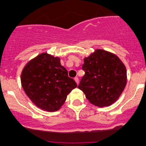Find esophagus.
Returning a JSON list of instances; mask_svg holds the SVG:
<instances>
[{"instance_id":"esophagus-1","label":"esophagus","mask_w":146,"mask_h":146,"mask_svg":"<svg viewBox=\"0 0 146 146\" xmlns=\"http://www.w3.org/2000/svg\"><path fill=\"white\" fill-rule=\"evenodd\" d=\"M74 80H75V81H76V82L77 83V84H79V79H78V77H76V78H74Z\"/></svg>"}]
</instances>
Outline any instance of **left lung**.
I'll use <instances>...</instances> for the list:
<instances>
[{
    "label": "left lung",
    "instance_id": "left-lung-1",
    "mask_svg": "<svg viewBox=\"0 0 146 146\" xmlns=\"http://www.w3.org/2000/svg\"><path fill=\"white\" fill-rule=\"evenodd\" d=\"M85 74L78 86L92 105L108 107L121 95L127 84V70L119 57L105 50L96 49L84 59Z\"/></svg>",
    "mask_w": 146,
    "mask_h": 146
}]
</instances>
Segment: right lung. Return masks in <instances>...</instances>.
Listing matches in <instances>:
<instances>
[{"label":"right lung","instance_id":"add662e5","mask_svg":"<svg viewBox=\"0 0 146 146\" xmlns=\"http://www.w3.org/2000/svg\"><path fill=\"white\" fill-rule=\"evenodd\" d=\"M24 91L31 101L46 111H58L67 96L77 87L61 65L60 58L43 52L29 61L21 76Z\"/></svg>","mask_w":146,"mask_h":146}]
</instances>
